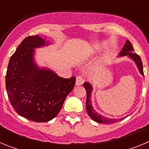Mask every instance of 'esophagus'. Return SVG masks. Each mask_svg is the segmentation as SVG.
Masks as SVG:
<instances>
[{"instance_id": "esophagus-1", "label": "esophagus", "mask_w": 149, "mask_h": 149, "mask_svg": "<svg viewBox=\"0 0 149 149\" xmlns=\"http://www.w3.org/2000/svg\"><path fill=\"white\" fill-rule=\"evenodd\" d=\"M84 79L81 75H78L76 77V85L77 86H81V85H82L84 84Z\"/></svg>"}]
</instances>
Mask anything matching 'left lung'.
<instances>
[{"mask_svg":"<svg viewBox=\"0 0 149 149\" xmlns=\"http://www.w3.org/2000/svg\"><path fill=\"white\" fill-rule=\"evenodd\" d=\"M125 55H128L130 58L132 59L135 63H136V66H137L139 72H140L141 74L144 75L143 73V63H142L141 58L139 55L136 54V53H134V50L133 48L132 45L130 42V41L127 40L126 43L125 44L124 47L122 48V51L119 53V56H125ZM84 86L86 89V109L87 111V113L90 116L91 119H93L95 122H98V123H104V124H110V123H115L118 121L122 120V119H109V118H106V117L101 116L98 114L95 110L93 109L92 104H91V94H92V90H93V86L89 83L85 82L84 83Z\"/></svg>","mask_w":149,"mask_h":149,"instance_id":"8db88e82","label":"left lung"}]
</instances>
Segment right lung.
<instances>
[{"label": "right lung", "instance_id": "obj_1", "mask_svg": "<svg viewBox=\"0 0 149 149\" xmlns=\"http://www.w3.org/2000/svg\"><path fill=\"white\" fill-rule=\"evenodd\" d=\"M48 44L38 35L26 37L10 57L6 74L11 105L18 115L36 122L54 119L75 85L76 77L63 78L36 65L34 48Z\"/></svg>", "mask_w": 149, "mask_h": 149}]
</instances>
